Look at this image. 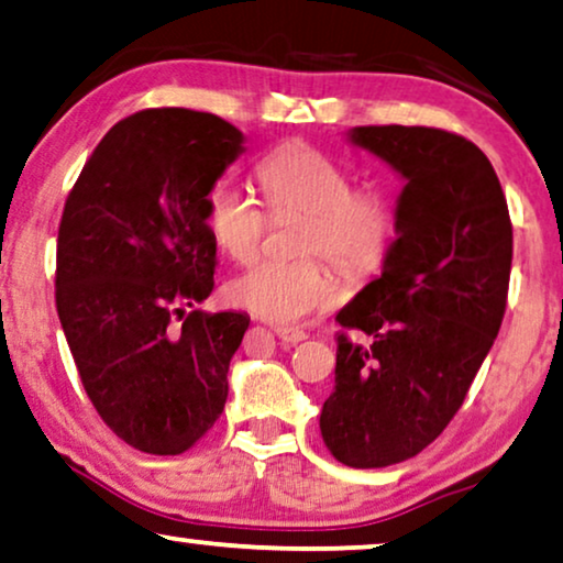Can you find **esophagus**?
Listing matches in <instances>:
<instances>
[{"label": "esophagus", "mask_w": 563, "mask_h": 563, "mask_svg": "<svg viewBox=\"0 0 563 563\" xmlns=\"http://www.w3.org/2000/svg\"><path fill=\"white\" fill-rule=\"evenodd\" d=\"M275 334L280 336L283 342H290V344H298L306 340V332L298 327H275Z\"/></svg>", "instance_id": "obj_1"}]
</instances>
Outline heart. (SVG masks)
<instances>
[{
  "instance_id": "heart-1",
  "label": "heart",
  "mask_w": 563,
  "mask_h": 563,
  "mask_svg": "<svg viewBox=\"0 0 563 563\" xmlns=\"http://www.w3.org/2000/svg\"><path fill=\"white\" fill-rule=\"evenodd\" d=\"M254 175L269 211L306 213L303 254H324L355 277L373 273L384 262L396 234V211L384 190L355 187L347 167L303 144L277 146ZM206 227L223 254L246 262L265 239L267 213L242 187L221 179L206 195ZM227 296L254 317L290 324L311 311L329 309L340 288L319 257L260 260L229 283Z\"/></svg>"
}]
</instances>
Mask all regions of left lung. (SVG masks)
Listing matches in <instances>:
<instances>
[{"label": "left lung", "instance_id": "obj_1", "mask_svg": "<svg viewBox=\"0 0 563 563\" xmlns=\"http://www.w3.org/2000/svg\"><path fill=\"white\" fill-rule=\"evenodd\" d=\"M352 144L399 172L396 242L384 269L336 321L334 391L319 427L352 468L424 451L461 409L507 306L512 223L492 162L476 144L424 125H360Z\"/></svg>", "mask_w": 563, "mask_h": 563}]
</instances>
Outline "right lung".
I'll return each mask as SVG.
<instances>
[{
    "label": "right lung",
    "instance_id": "1",
    "mask_svg": "<svg viewBox=\"0 0 563 563\" xmlns=\"http://www.w3.org/2000/svg\"><path fill=\"white\" fill-rule=\"evenodd\" d=\"M239 154L244 133L219 115L141 110L104 133L66 198L58 319L97 415L136 451L185 453L227 404L250 317L185 306L213 290L206 195Z\"/></svg>",
    "mask_w": 563,
    "mask_h": 563
}]
</instances>
